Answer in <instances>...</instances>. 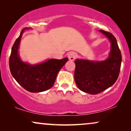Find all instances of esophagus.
Masks as SVG:
<instances>
[{"label": "esophagus", "mask_w": 131, "mask_h": 131, "mask_svg": "<svg viewBox=\"0 0 131 131\" xmlns=\"http://www.w3.org/2000/svg\"><path fill=\"white\" fill-rule=\"evenodd\" d=\"M68 58L71 61H74L75 60V58H76V53L74 52H70L68 54Z\"/></svg>", "instance_id": "1"}]
</instances>
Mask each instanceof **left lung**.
I'll return each instance as SVG.
<instances>
[{"instance_id":"1","label":"left lung","mask_w":131,"mask_h":131,"mask_svg":"<svg viewBox=\"0 0 131 131\" xmlns=\"http://www.w3.org/2000/svg\"><path fill=\"white\" fill-rule=\"evenodd\" d=\"M112 43L111 52L106 60L101 62L75 61L74 80L78 88L90 94H98L113 85L121 70L122 55L116 39L110 32L100 30Z\"/></svg>"}]
</instances>
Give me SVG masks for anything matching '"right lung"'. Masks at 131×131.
<instances>
[{
  "mask_svg": "<svg viewBox=\"0 0 131 131\" xmlns=\"http://www.w3.org/2000/svg\"><path fill=\"white\" fill-rule=\"evenodd\" d=\"M27 28L21 30L12 46L9 61L10 71L16 81L26 90L31 92H43L53 85L59 71L69 59H51L37 65L23 62L19 57L18 49L23 31Z\"/></svg>",
  "mask_w": 131,
  "mask_h": 131,
  "instance_id": "add662e5",
  "label": "right lung"
}]
</instances>
